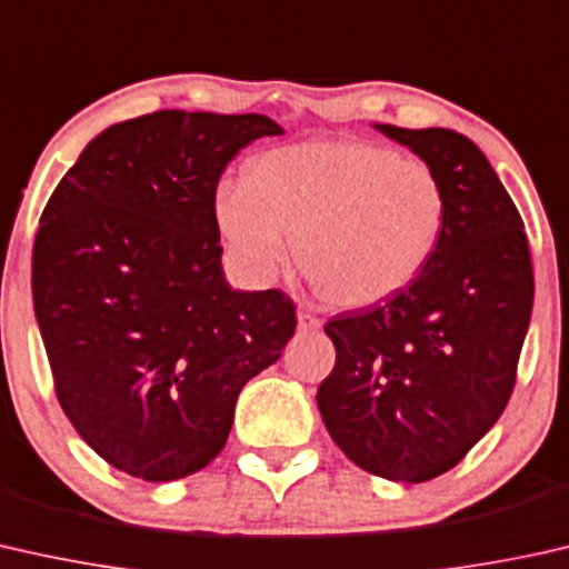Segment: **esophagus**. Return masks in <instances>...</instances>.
Wrapping results in <instances>:
<instances>
[{
  "label": "esophagus",
  "mask_w": 569,
  "mask_h": 569,
  "mask_svg": "<svg viewBox=\"0 0 569 569\" xmlns=\"http://www.w3.org/2000/svg\"><path fill=\"white\" fill-rule=\"evenodd\" d=\"M320 326H323V320L320 318L310 316V312H305V310L298 312V328L302 333H316V331H320Z\"/></svg>",
  "instance_id": "1"
}]
</instances>
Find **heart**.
Listing matches in <instances>:
<instances>
[{"instance_id":"1","label":"heart","mask_w":569,"mask_h":569,"mask_svg":"<svg viewBox=\"0 0 569 569\" xmlns=\"http://www.w3.org/2000/svg\"><path fill=\"white\" fill-rule=\"evenodd\" d=\"M443 216L428 163L365 141L277 148L216 194V223L238 274L267 284L292 236L295 264L341 308L382 302L413 282L439 246Z\"/></svg>"}]
</instances>
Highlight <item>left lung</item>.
I'll use <instances>...</instances> for the list:
<instances>
[{"instance_id":"left-lung-1","label":"left lung","mask_w":569,"mask_h":569,"mask_svg":"<svg viewBox=\"0 0 569 569\" xmlns=\"http://www.w3.org/2000/svg\"><path fill=\"white\" fill-rule=\"evenodd\" d=\"M375 128L431 167L447 216L406 290L328 320L336 367L316 400L353 465L426 482L462 462L508 406L531 320V253L513 200L467 136Z\"/></svg>"}]
</instances>
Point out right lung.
<instances>
[{
  "label": "right lung",
  "instance_id": "1",
  "mask_svg": "<svg viewBox=\"0 0 569 569\" xmlns=\"http://www.w3.org/2000/svg\"><path fill=\"white\" fill-rule=\"evenodd\" d=\"M267 114L159 110L110 126L53 189L32 302L56 395L120 472L179 480L226 447L241 387L282 357L295 305L226 282L216 189Z\"/></svg>",
  "mask_w": 569,
  "mask_h": 569
}]
</instances>
